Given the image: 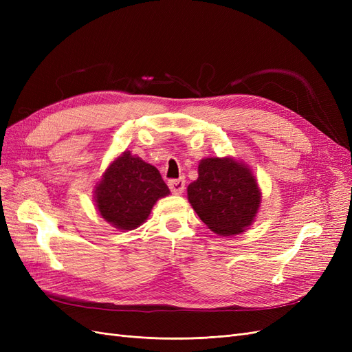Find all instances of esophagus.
<instances>
[{
    "label": "esophagus",
    "instance_id": "esophagus-1",
    "mask_svg": "<svg viewBox=\"0 0 352 352\" xmlns=\"http://www.w3.org/2000/svg\"><path fill=\"white\" fill-rule=\"evenodd\" d=\"M168 188L173 194H182L184 189H185V179L180 177V179L168 180Z\"/></svg>",
    "mask_w": 352,
    "mask_h": 352
}]
</instances>
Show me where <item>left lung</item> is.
<instances>
[{
  "label": "left lung",
  "instance_id": "left-lung-1",
  "mask_svg": "<svg viewBox=\"0 0 352 352\" xmlns=\"http://www.w3.org/2000/svg\"><path fill=\"white\" fill-rule=\"evenodd\" d=\"M188 199L199 219L220 236L241 233L260 207V190L250 170L232 158H206Z\"/></svg>",
  "mask_w": 352,
  "mask_h": 352
}]
</instances>
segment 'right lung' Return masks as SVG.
<instances>
[{
  "label": "right lung",
  "instance_id": "1",
  "mask_svg": "<svg viewBox=\"0 0 352 352\" xmlns=\"http://www.w3.org/2000/svg\"><path fill=\"white\" fill-rule=\"evenodd\" d=\"M170 194L158 170L129 151L110 164L95 189L102 219L117 229L132 230L150 216L155 201Z\"/></svg>",
  "mask_w": 352,
  "mask_h": 352
}]
</instances>
